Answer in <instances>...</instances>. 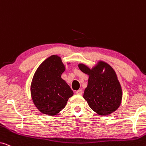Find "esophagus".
Wrapping results in <instances>:
<instances>
[{
  "label": "esophagus",
  "instance_id": "obj_1",
  "mask_svg": "<svg viewBox=\"0 0 146 146\" xmlns=\"http://www.w3.org/2000/svg\"><path fill=\"white\" fill-rule=\"evenodd\" d=\"M82 92H83L82 90H77L76 92V94L78 95H82Z\"/></svg>",
  "mask_w": 146,
  "mask_h": 146
}]
</instances>
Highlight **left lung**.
I'll return each mask as SVG.
<instances>
[{
    "label": "left lung",
    "instance_id": "obj_1",
    "mask_svg": "<svg viewBox=\"0 0 146 146\" xmlns=\"http://www.w3.org/2000/svg\"><path fill=\"white\" fill-rule=\"evenodd\" d=\"M78 68L89 76L83 97L90 108L103 116L116 111L122 100V90L113 68L102 60L92 68L80 63Z\"/></svg>",
    "mask_w": 146,
    "mask_h": 146
}]
</instances>
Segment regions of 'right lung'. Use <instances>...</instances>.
Wrapping results in <instances>:
<instances>
[{
	"mask_svg": "<svg viewBox=\"0 0 146 146\" xmlns=\"http://www.w3.org/2000/svg\"><path fill=\"white\" fill-rule=\"evenodd\" d=\"M65 69L61 58L52 55L36 70L32 80L31 94L34 104L41 113L48 115L58 114L73 96L70 87L61 78Z\"/></svg>",
	"mask_w": 146,
	"mask_h": 146,
	"instance_id": "add662e5",
	"label": "right lung"
}]
</instances>
